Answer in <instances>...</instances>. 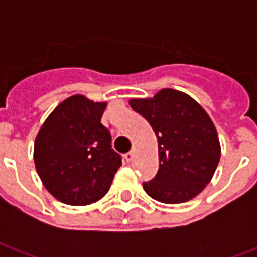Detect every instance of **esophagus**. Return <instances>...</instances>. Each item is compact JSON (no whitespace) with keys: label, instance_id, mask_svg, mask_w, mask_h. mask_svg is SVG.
<instances>
[{"label":"esophagus","instance_id":"34e87169","mask_svg":"<svg viewBox=\"0 0 257 257\" xmlns=\"http://www.w3.org/2000/svg\"><path fill=\"white\" fill-rule=\"evenodd\" d=\"M134 151H129V153H126L125 156H123V158H125V161L126 162H131L132 160H134Z\"/></svg>","mask_w":257,"mask_h":257}]
</instances>
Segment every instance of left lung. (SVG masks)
Listing matches in <instances>:
<instances>
[{
	"label": "left lung",
	"instance_id": "left-lung-1",
	"mask_svg": "<svg viewBox=\"0 0 257 257\" xmlns=\"http://www.w3.org/2000/svg\"><path fill=\"white\" fill-rule=\"evenodd\" d=\"M129 104L149 121L158 140V173L143 189L164 204H182L208 186L220 160V140L209 114L180 90L164 88Z\"/></svg>",
	"mask_w": 257,
	"mask_h": 257
}]
</instances>
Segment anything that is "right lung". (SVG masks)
Returning <instances> with one entry per match:
<instances>
[{
    "label": "right lung",
    "instance_id": "1",
    "mask_svg": "<svg viewBox=\"0 0 257 257\" xmlns=\"http://www.w3.org/2000/svg\"><path fill=\"white\" fill-rule=\"evenodd\" d=\"M106 101L73 95L59 103L38 131L34 164L44 187L73 206L103 198L121 167L111 135L101 125Z\"/></svg>",
    "mask_w": 257,
    "mask_h": 257
}]
</instances>
